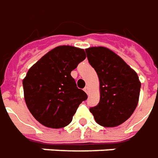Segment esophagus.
<instances>
[{"label": "esophagus", "instance_id": "34e87169", "mask_svg": "<svg viewBox=\"0 0 158 158\" xmlns=\"http://www.w3.org/2000/svg\"><path fill=\"white\" fill-rule=\"evenodd\" d=\"M84 91L87 93V94L89 95V87H88V86H86V87H85Z\"/></svg>", "mask_w": 158, "mask_h": 158}]
</instances>
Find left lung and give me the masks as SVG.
I'll use <instances>...</instances> for the list:
<instances>
[{"label": "left lung", "instance_id": "8db88e82", "mask_svg": "<svg viewBox=\"0 0 158 158\" xmlns=\"http://www.w3.org/2000/svg\"><path fill=\"white\" fill-rule=\"evenodd\" d=\"M99 80L98 106L89 109L96 123L112 127L123 123L137 107L141 83L137 73L117 53L105 47L86 49Z\"/></svg>", "mask_w": 158, "mask_h": 158}]
</instances>
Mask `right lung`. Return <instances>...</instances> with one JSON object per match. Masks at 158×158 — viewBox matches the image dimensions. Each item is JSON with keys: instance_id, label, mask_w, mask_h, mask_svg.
<instances>
[{"instance_id": "1", "label": "right lung", "mask_w": 158, "mask_h": 158, "mask_svg": "<svg viewBox=\"0 0 158 158\" xmlns=\"http://www.w3.org/2000/svg\"><path fill=\"white\" fill-rule=\"evenodd\" d=\"M86 59L84 49L59 46L38 60L23 80V95L32 116L43 126L69 125L79 105L88 99L70 72Z\"/></svg>"}]
</instances>
